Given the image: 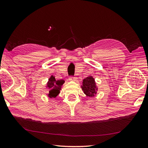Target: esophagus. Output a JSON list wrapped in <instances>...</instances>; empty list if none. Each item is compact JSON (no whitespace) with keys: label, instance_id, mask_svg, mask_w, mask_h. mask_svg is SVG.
<instances>
[{"label":"esophagus","instance_id":"esophagus-1","mask_svg":"<svg viewBox=\"0 0 148 148\" xmlns=\"http://www.w3.org/2000/svg\"><path fill=\"white\" fill-rule=\"evenodd\" d=\"M77 79H78L77 77H70L69 78V80H70V81H74V82H76V81H77Z\"/></svg>","mask_w":148,"mask_h":148}]
</instances>
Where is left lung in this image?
<instances>
[{"instance_id": "obj_1", "label": "left lung", "mask_w": 148, "mask_h": 148, "mask_svg": "<svg viewBox=\"0 0 148 148\" xmlns=\"http://www.w3.org/2000/svg\"><path fill=\"white\" fill-rule=\"evenodd\" d=\"M82 89L87 96L92 97L96 95L98 88L96 85L95 79L91 76H89L83 80Z\"/></svg>"}]
</instances>
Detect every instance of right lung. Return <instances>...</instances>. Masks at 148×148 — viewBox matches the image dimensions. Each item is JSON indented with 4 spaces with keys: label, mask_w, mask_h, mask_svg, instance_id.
I'll return each instance as SVG.
<instances>
[{
    "label": "right lung",
    "mask_w": 148,
    "mask_h": 148,
    "mask_svg": "<svg viewBox=\"0 0 148 148\" xmlns=\"http://www.w3.org/2000/svg\"><path fill=\"white\" fill-rule=\"evenodd\" d=\"M65 81L63 79L56 80L55 77L52 75L49 78L47 83L46 87L49 89V94L47 96L49 98H55L59 95L62 86L64 83Z\"/></svg>",
    "instance_id": "1"
}]
</instances>
